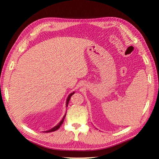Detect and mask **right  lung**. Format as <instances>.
I'll use <instances>...</instances> for the list:
<instances>
[{
  "mask_svg": "<svg viewBox=\"0 0 159 159\" xmlns=\"http://www.w3.org/2000/svg\"><path fill=\"white\" fill-rule=\"evenodd\" d=\"M75 93V92H73V93H71L70 94V95L68 96V98H67V100H66V107H68V102H69V101H70V98H71V96L73 95V94ZM66 114H65V115L63 116V119H61V121L59 122V123H58L57 126H54V128H52V129H51L50 130H46V131H44V133H49V132H53V131H55V130H58V129H59L60 128V126H61V125H62V124H63V121H64V119H65V116H66Z\"/></svg>",
  "mask_w": 159,
  "mask_h": 159,
  "instance_id": "1",
  "label": "right lung"
}]
</instances>
